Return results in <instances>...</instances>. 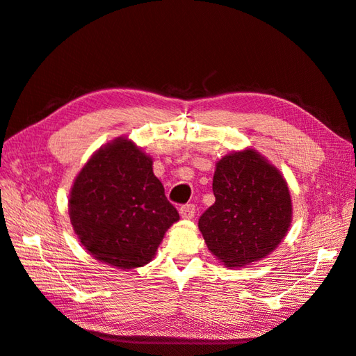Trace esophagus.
<instances>
[{
  "mask_svg": "<svg viewBox=\"0 0 356 356\" xmlns=\"http://www.w3.org/2000/svg\"><path fill=\"white\" fill-rule=\"evenodd\" d=\"M195 204H191V203H187V204H184V207H181L179 208V215H181V218H184V220H191L193 217H195Z\"/></svg>",
  "mask_w": 356,
  "mask_h": 356,
  "instance_id": "34e87169",
  "label": "esophagus"
}]
</instances>
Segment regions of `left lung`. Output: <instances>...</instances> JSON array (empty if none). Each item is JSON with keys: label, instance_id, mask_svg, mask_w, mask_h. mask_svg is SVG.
Returning a JSON list of instances; mask_svg holds the SVG:
<instances>
[{"label": "left lung", "instance_id": "obj_1", "mask_svg": "<svg viewBox=\"0 0 356 356\" xmlns=\"http://www.w3.org/2000/svg\"><path fill=\"white\" fill-rule=\"evenodd\" d=\"M215 203L199 220L212 255L229 268L251 266L272 254L293 221L286 179L254 148L215 163Z\"/></svg>", "mask_w": 356, "mask_h": 356}]
</instances>
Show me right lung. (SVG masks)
<instances>
[{"label":"right lung","instance_id":"add662e5","mask_svg":"<svg viewBox=\"0 0 356 356\" xmlns=\"http://www.w3.org/2000/svg\"><path fill=\"white\" fill-rule=\"evenodd\" d=\"M74 233L95 260L131 270L153 260L179 220L153 172V159L120 136L102 145L75 177L68 199Z\"/></svg>","mask_w":356,"mask_h":356}]
</instances>
